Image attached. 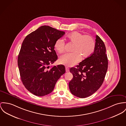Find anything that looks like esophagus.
I'll use <instances>...</instances> for the list:
<instances>
[{
  "label": "esophagus",
  "instance_id": "34e87169",
  "mask_svg": "<svg viewBox=\"0 0 126 126\" xmlns=\"http://www.w3.org/2000/svg\"><path fill=\"white\" fill-rule=\"evenodd\" d=\"M66 71L67 72H69V68H66Z\"/></svg>",
  "mask_w": 126,
  "mask_h": 126
}]
</instances>
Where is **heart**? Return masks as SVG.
I'll list each match as a JSON object with an SVG mask.
<instances>
[{"label":"heart","instance_id":"b5f03b06","mask_svg":"<svg viewBox=\"0 0 126 126\" xmlns=\"http://www.w3.org/2000/svg\"><path fill=\"white\" fill-rule=\"evenodd\" d=\"M69 42L73 44L72 51L73 53H66L62 55L59 58V62L68 67H72L77 64L80 60L88 58L94 53L95 44L93 37L90 35H84L78 32H73L67 35ZM65 43L61 38L55 42L54 47L59 53L65 50Z\"/></svg>","mask_w":126,"mask_h":126}]
</instances>
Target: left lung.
<instances>
[{"label": "left lung", "mask_w": 126, "mask_h": 126, "mask_svg": "<svg viewBox=\"0 0 126 126\" xmlns=\"http://www.w3.org/2000/svg\"><path fill=\"white\" fill-rule=\"evenodd\" d=\"M95 42L93 54L76 68L69 70L73 75L69 82V90L77 97L83 98L92 95L101 86L106 76L108 68L106 46L97 35Z\"/></svg>", "instance_id": "1"}]
</instances>
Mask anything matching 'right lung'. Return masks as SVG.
I'll return each instance as SVG.
<instances>
[{"instance_id": "obj_1", "label": "right lung", "mask_w": 126, "mask_h": 126, "mask_svg": "<svg viewBox=\"0 0 126 126\" xmlns=\"http://www.w3.org/2000/svg\"><path fill=\"white\" fill-rule=\"evenodd\" d=\"M65 32L42 26L24 39L18 58L21 80L32 94L43 96L51 93L58 79L65 73V67L49 65L58 59L54 50L56 40Z\"/></svg>"}]
</instances>
